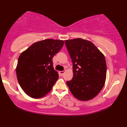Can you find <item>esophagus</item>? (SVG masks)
Segmentation results:
<instances>
[{
    "label": "esophagus",
    "mask_w": 127,
    "mask_h": 127,
    "mask_svg": "<svg viewBox=\"0 0 127 127\" xmlns=\"http://www.w3.org/2000/svg\"><path fill=\"white\" fill-rule=\"evenodd\" d=\"M64 72H65V71H60V72H59L60 74L61 75H63L64 74Z\"/></svg>",
    "instance_id": "esophagus-1"
}]
</instances>
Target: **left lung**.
Instances as JSON below:
<instances>
[{
	"instance_id": "1",
	"label": "left lung",
	"mask_w": 127,
	"mask_h": 127,
	"mask_svg": "<svg viewBox=\"0 0 127 127\" xmlns=\"http://www.w3.org/2000/svg\"><path fill=\"white\" fill-rule=\"evenodd\" d=\"M73 63L72 79L67 85L81 101L96 97L105 85L106 64L104 55L91 41L82 38L65 41Z\"/></svg>"
}]
</instances>
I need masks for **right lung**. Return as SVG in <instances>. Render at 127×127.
<instances>
[{
	"label": "right lung",
	"instance_id": "1",
	"mask_svg": "<svg viewBox=\"0 0 127 127\" xmlns=\"http://www.w3.org/2000/svg\"><path fill=\"white\" fill-rule=\"evenodd\" d=\"M63 45V40L46 39L33 44L21 53L16 73L19 85L29 97L39 98L51 90L59 78L52 58Z\"/></svg>",
	"mask_w": 127,
	"mask_h": 127
}]
</instances>
